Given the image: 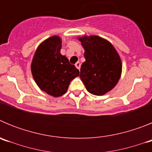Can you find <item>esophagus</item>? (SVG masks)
I'll return each instance as SVG.
<instances>
[{
	"mask_svg": "<svg viewBox=\"0 0 152 152\" xmlns=\"http://www.w3.org/2000/svg\"><path fill=\"white\" fill-rule=\"evenodd\" d=\"M75 67H76V68H77L78 70H80V63L77 61V62L76 63V64H75Z\"/></svg>",
	"mask_w": 152,
	"mask_h": 152,
	"instance_id": "1",
	"label": "esophagus"
}]
</instances>
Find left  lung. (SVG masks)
<instances>
[{
	"label": "left lung",
	"mask_w": 152,
	"mask_h": 152,
	"mask_svg": "<svg viewBox=\"0 0 152 152\" xmlns=\"http://www.w3.org/2000/svg\"><path fill=\"white\" fill-rule=\"evenodd\" d=\"M84 49L85 61L80 77L91 94L102 96L110 91L121 77L122 62L113 45L97 36L78 37Z\"/></svg>",
	"instance_id": "1"
}]
</instances>
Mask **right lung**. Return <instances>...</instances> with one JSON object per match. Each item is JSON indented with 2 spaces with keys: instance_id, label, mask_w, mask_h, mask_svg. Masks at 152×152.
Here are the masks:
<instances>
[{
  "instance_id": "add662e5",
  "label": "right lung",
  "mask_w": 152,
  "mask_h": 152,
  "mask_svg": "<svg viewBox=\"0 0 152 152\" xmlns=\"http://www.w3.org/2000/svg\"><path fill=\"white\" fill-rule=\"evenodd\" d=\"M61 39L53 36L38 46L31 63V72L42 91L52 96H62L70 82L79 75L78 69L60 53Z\"/></svg>"
}]
</instances>
